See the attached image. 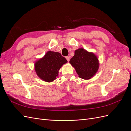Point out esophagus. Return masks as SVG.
I'll list each match as a JSON object with an SVG mask.
<instances>
[{"mask_svg":"<svg viewBox=\"0 0 131 131\" xmlns=\"http://www.w3.org/2000/svg\"><path fill=\"white\" fill-rule=\"evenodd\" d=\"M66 58L67 59V60L69 62V60H70V56H67V57H66Z\"/></svg>","mask_w":131,"mask_h":131,"instance_id":"obj_1","label":"esophagus"}]
</instances>
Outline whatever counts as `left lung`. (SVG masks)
<instances>
[{
    "mask_svg": "<svg viewBox=\"0 0 131 131\" xmlns=\"http://www.w3.org/2000/svg\"><path fill=\"white\" fill-rule=\"evenodd\" d=\"M69 63L75 68L79 77L85 80L92 78L97 73L100 67L96 55L84 48L75 51L74 56L70 59Z\"/></svg>",
    "mask_w": 131,
    "mask_h": 131,
    "instance_id": "8db88e82",
    "label": "left lung"
}]
</instances>
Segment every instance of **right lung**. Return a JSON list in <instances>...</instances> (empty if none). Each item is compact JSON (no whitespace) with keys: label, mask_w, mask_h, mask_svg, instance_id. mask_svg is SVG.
Masks as SVG:
<instances>
[{"label":"right lung","mask_w":131,"mask_h":131,"mask_svg":"<svg viewBox=\"0 0 131 131\" xmlns=\"http://www.w3.org/2000/svg\"><path fill=\"white\" fill-rule=\"evenodd\" d=\"M67 62L60 53L49 51L44 56L35 62L34 69L42 80L51 82L56 79L59 69Z\"/></svg>","instance_id":"add662e5"}]
</instances>
